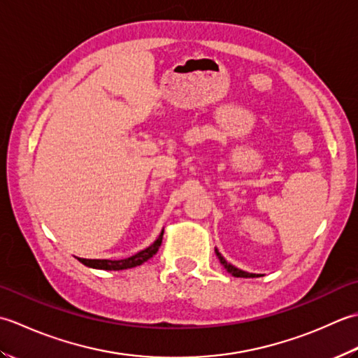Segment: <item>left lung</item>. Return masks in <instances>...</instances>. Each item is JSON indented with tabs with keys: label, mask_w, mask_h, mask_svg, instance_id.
<instances>
[{
	"label": "left lung",
	"mask_w": 358,
	"mask_h": 358,
	"mask_svg": "<svg viewBox=\"0 0 358 358\" xmlns=\"http://www.w3.org/2000/svg\"><path fill=\"white\" fill-rule=\"evenodd\" d=\"M216 257L220 258V261H221V264L227 268V272L229 273H231L233 276H236V278H255V276H258L257 273H249V272H244V271H241V268H238V267H235V266H231L230 262H227L224 259V257L222 255L217 252V249H216Z\"/></svg>",
	"instance_id": "8db88e82"
}]
</instances>
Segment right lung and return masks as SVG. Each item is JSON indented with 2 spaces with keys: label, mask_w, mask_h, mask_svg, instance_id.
<instances>
[{
  "label": "right lung",
  "mask_w": 358,
  "mask_h": 358,
  "mask_svg": "<svg viewBox=\"0 0 358 358\" xmlns=\"http://www.w3.org/2000/svg\"><path fill=\"white\" fill-rule=\"evenodd\" d=\"M162 236L164 231L160 233V236L152 243L150 247L145 250H141L138 253L133 255V257L125 258V259H85L78 258L80 262H83L85 266L92 267V268H101V271H123V268H131L136 266L143 264L145 261H148L152 255H156L160 244H162Z\"/></svg>",
  "instance_id": "add662e5"
}]
</instances>
